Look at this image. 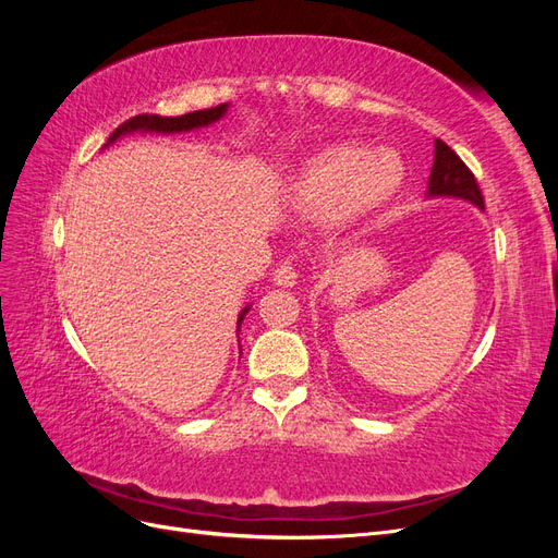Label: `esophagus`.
Returning a JSON list of instances; mask_svg holds the SVG:
<instances>
[{
    "label": "esophagus",
    "instance_id": "obj_1",
    "mask_svg": "<svg viewBox=\"0 0 558 558\" xmlns=\"http://www.w3.org/2000/svg\"><path fill=\"white\" fill-rule=\"evenodd\" d=\"M272 279H275L277 286H283V289H289V286L298 283V272H295V267L291 263H281L272 272Z\"/></svg>",
    "mask_w": 558,
    "mask_h": 558
}]
</instances>
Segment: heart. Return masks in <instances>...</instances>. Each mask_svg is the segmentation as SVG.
Listing matches in <instances>:
<instances>
[{"instance_id":"b5f03b06","label":"heart","mask_w":558,"mask_h":558,"mask_svg":"<svg viewBox=\"0 0 558 558\" xmlns=\"http://www.w3.org/2000/svg\"><path fill=\"white\" fill-rule=\"evenodd\" d=\"M404 183V162L391 148L330 144L305 160L283 189L289 211L302 218L359 223L391 202Z\"/></svg>"}]
</instances>
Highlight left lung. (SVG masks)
Listing matches in <instances>:
<instances>
[{
    "instance_id": "1",
    "label": "left lung",
    "mask_w": 558,
    "mask_h": 558,
    "mask_svg": "<svg viewBox=\"0 0 558 558\" xmlns=\"http://www.w3.org/2000/svg\"><path fill=\"white\" fill-rule=\"evenodd\" d=\"M426 197H456L470 202L477 209H484V199L475 177H472L465 162L442 140H435V160L428 177Z\"/></svg>"
}]
</instances>
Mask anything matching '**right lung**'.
Masks as SVG:
<instances>
[{"label":"right lung","instance_id":"right-lung-1","mask_svg":"<svg viewBox=\"0 0 558 558\" xmlns=\"http://www.w3.org/2000/svg\"><path fill=\"white\" fill-rule=\"evenodd\" d=\"M230 105H221V107H214V109H205V111H193V113H183V116H156V113H142V116H134L130 121H125L121 128H118L109 142L105 144V148L113 142H118L125 134H134V132H154V134H177V132H191V130H199V128H207L216 121H221V118L228 113ZM251 305H246L240 316H238V335L242 328V320L248 314ZM240 342V340H238ZM242 353V351H240Z\"/></svg>","mask_w":558,"mask_h":558}]
</instances>
